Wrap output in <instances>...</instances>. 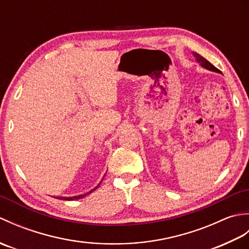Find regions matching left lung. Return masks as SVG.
<instances>
[{"instance_id":"1","label":"left lung","mask_w":249,"mask_h":249,"mask_svg":"<svg viewBox=\"0 0 249 249\" xmlns=\"http://www.w3.org/2000/svg\"><path fill=\"white\" fill-rule=\"evenodd\" d=\"M194 55H195V57H196V60H197L200 64H201V66L202 67H204V68H206V70H209V71H215V72H221L218 68H216L213 64H211V63L208 61V60H205L203 56H201L200 54H198V53H194Z\"/></svg>"}]
</instances>
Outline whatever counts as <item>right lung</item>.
<instances>
[{
  "mask_svg": "<svg viewBox=\"0 0 249 249\" xmlns=\"http://www.w3.org/2000/svg\"><path fill=\"white\" fill-rule=\"evenodd\" d=\"M100 184V183H99ZM99 184L97 185V186L96 187H95L94 189H92V190H89V193H87V194H83V195H79V196H75V197H62L61 198V200H77V199H81V198H83V197H86V196H88L89 194H91L92 192H94V190L95 189H96L98 186H99Z\"/></svg>",
  "mask_w": 249,
  "mask_h": 249,
  "instance_id": "obj_1",
  "label": "right lung"
}]
</instances>
